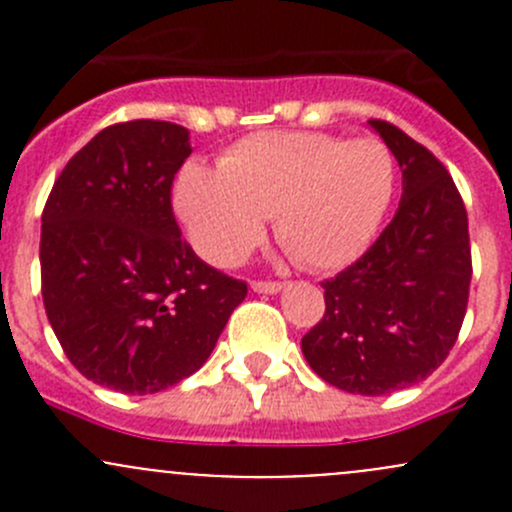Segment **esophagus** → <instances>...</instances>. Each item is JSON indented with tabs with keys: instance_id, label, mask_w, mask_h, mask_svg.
Returning <instances> with one entry per match:
<instances>
[{
	"instance_id": "esophagus-1",
	"label": "esophagus",
	"mask_w": 512,
	"mask_h": 512,
	"mask_svg": "<svg viewBox=\"0 0 512 512\" xmlns=\"http://www.w3.org/2000/svg\"><path fill=\"white\" fill-rule=\"evenodd\" d=\"M250 287L255 289L257 294H277L282 289L280 282H262V280H255L250 282Z\"/></svg>"
}]
</instances>
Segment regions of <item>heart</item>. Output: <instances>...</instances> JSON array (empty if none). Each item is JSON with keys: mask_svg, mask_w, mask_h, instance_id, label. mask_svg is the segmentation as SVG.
Returning <instances> with one entry per match:
<instances>
[{"mask_svg": "<svg viewBox=\"0 0 512 512\" xmlns=\"http://www.w3.org/2000/svg\"><path fill=\"white\" fill-rule=\"evenodd\" d=\"M396 193V160L376 138L257 133L220 168L193 163L175 180L190 245L213 265L240 260L275 218L277 240L312 270L349 265L374 240Z\"/></svg>", "mask_w": 512, "mask_h": 512, "instance_id": "b5f03b06", "label": "heart"}]
</instances>
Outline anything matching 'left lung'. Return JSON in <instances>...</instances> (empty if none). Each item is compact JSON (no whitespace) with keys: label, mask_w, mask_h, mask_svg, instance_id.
<instances>
[{"label":"left lung","mask_w":512,"mask_h":512,"mask_svg":"<svg viewBox=\"0 0 512 512\" xmlns=\"http://www.w3.org/2000/svg\"><path fill=\"white\" fill-rule=\"evenodd\" d=\"M399 160L404 193L379 240L322 282V322L302 354L349 394L406 389L438 369L456 344L471 287L468 215L456 183L428 148L386 121H369Z\"/></svg>","instance_id":"8db88e82"}]
</instances>
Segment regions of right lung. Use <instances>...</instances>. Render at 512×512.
Masks as SVG:
<instances>
[{
  "instance_id": "1",
  "label": "right lung",
  "mask_w": 512,
  "mask_h": 512,
  "mask_svg": "<svg viewBox=\"0 0 512 512\" xmlns=\"http://www.w3.org/2000/svg\"><path fill=\"white\" fill-rule=\"evenodd\" d=\"M188 128H103L66 163L41 215V297L71 364L94 384L156 394L198 371L247 285L180 237L170 188Z\"/></svg>"
}]
</instances>
